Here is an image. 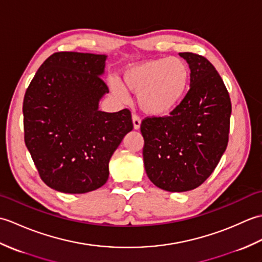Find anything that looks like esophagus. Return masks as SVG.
<instances>
[{
  "instance_id": "1",
  "label": "esophagus",
  "mask_w": 262,
  "mask_h": 262,
  "mask_svg": "<svg viewBox=\"0 0 262 262\" xmlns=\"http://www.w3.org/2000/svg\"><path fill=\"white\" fill-rule=\"evenodd\" d=\"M133 124H134V128L135 129H140L141 127V118L137 115H133Z\"/></svg>"
}]
</instances>
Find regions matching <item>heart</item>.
Segmentation results:
<instances>
[{
  "label": "heart",
  "mask_w": 262,
  "mask_h": 262,
  "mask_svg": "<svg viewBox=\"0 0 262 262\" xmlns=\"http://www.w3.org/2000/svg\"><path fill=\"white\" fill-rule=\"evenodd\" d=\"M190 81V71L177 57L146 60L130 66L122 74V84L137 94L141 109L148 115L161 116L170 113L185 98ZM117 97L126 99L120 85H114Z\"/></svg>",
  "instance_id": "b5f03b06"
}]
</instances>
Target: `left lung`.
Returning <instances> with one entry per match:
<instances>
[{
  "label": "left lung",
  "instance_id": "8db88e82",
  "mask_svg": "<svg viewBox=\"0 0 262 262\" xmlns=\"http://www.w3.org/2000/svg\"><path fill=\"white\" fill-rule=\"evenodd\" d=\"M190 69V89L169 116L141 124L146 174L171 192L199 187L219 164L229 143L232 104L223 80L207 58L180 53Z\"/></svg>",
  "mask_w": 262,
  "mask_h": 262
}]
</instances>
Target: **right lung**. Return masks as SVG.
<instances>
[{
    "label": "right lung",
    "instance_id": "right-lung-1",
    "mask_svg": "<svg viewBox=\"0 0 262 262\" xmlns=\"http://www.w3.org/2000/svg\"><path fill=\"white\" fill-rule=\"evenodd\" d=\"M105 59V55L54 53L26 91V146L41 180L57 191L84 193L103 186L111 155L133 129L128 109H98L109 92L101 77Z\"/></svg>",
    "mask_w": 262,
    "mask_h": 262
}]
</instances>
